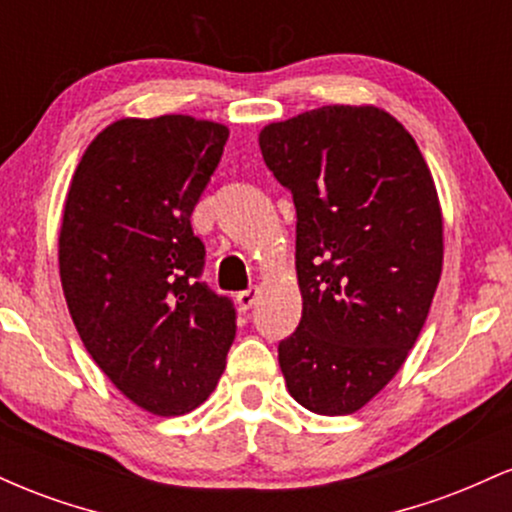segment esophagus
<instances>
[{
	"label": "esophagus",
	"mask_w": 512,
	"mask_h": 512,
	"mask_svg": "<svg viewBox=\"0 0 512 512\" xmlns=\"http://www.w3.org/2000/svg\"><path fill=\"white\" fill-rule=\"evenodd\" d=\"M257 298H260V289H257V286H252V289H248V291H240L238 296H236V303H238V308L243 310H250L252 305L257 303Z\"/></svg>",
	"instance_id": "esophagus-1"
}]
</instances>
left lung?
<instances>
[{
	"label": "left lung",
	"instance_id": "8db88e82",
	"mask_svg": "<svg viewBox=\"0 0 512 512\" xmlns=\"http://www.w3.org/2000/svg\"><path fill=\"white\" fill-rule=\"evenodd\" d=\"M264 163L296 204L298 330L279 344L291 397L354 414L419 339L443 272L431 168L397 117L322 105L260 129Z\"/></svg>",
	"mask_w": 512,
	"mask_h": 512
}]
</instances>
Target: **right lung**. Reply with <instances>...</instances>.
<instances>
[{"label":"right lung","instance_id":"1","mask_svg":"<svg viewBox=\"0 0 512 512\" xmlns=\"http://www.w3.org/2000/svg\"><path fill=\"white\" fill-rule=\"evenodd\" d=\"M228 127L192 115L122 117L86 146L57 257L76 332L139 409L182 416L214 392L236 337L228 298L199 284L190 216Z\"/></svg>","mask_w":512,"mask_h":512}]
</instances>
